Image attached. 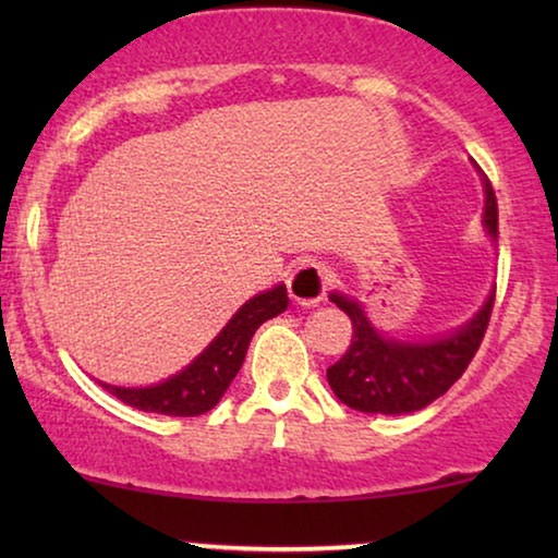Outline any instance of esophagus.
<instances>
[{"label": "esophagus", "instance_id": "34e87169", "mask_svg": "<svg viewBox=\"0 0 558 558\" xmlns=\"http://www.w3.org/2000/svg\"><path fill=\"white\" fill-rule=\"evenodd\" d=\"M330 289V271L319 264H300L289 277V296L302 307H315Z\"/></svg>", "mask_w": 558, "mask_h": 558}]
</instances>
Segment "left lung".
<instances>
[{"instance_id":"1","label":"left lung","mask_w":558,"mask_h":558,"mask_svg":"<svg viewBox=\"0 0 558 558\" xmlns=\"http://www.w3.org/2000/svg\"><path fill=\"white\" fill-rule=\"evenodd\" d=\"M485 228L498 239V201L490 180L485 178ZM330 302L345 312L353 323V340L345 355L327 368V380L335 396L365 414H407L449 391L462 378L485 338L495 304V292L470 325L449 338L429 342L386 340L373 330L365 312L355 300L330 294Z\"/></svg>"}]
</instances>
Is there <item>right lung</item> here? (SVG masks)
I'll return each instance as SVG.
<instances>
[{"label":"right lung","instance_id":"1","mask_svg":"<svg viewBox=\"0 0 558 558\" xmlns=\"http://www.w3.org/2000/svg\"><path fill=\"white\" fill-rule=\"evenodd\" d=\"M287 304L289 296L284 284L248 300L235 312L231 323L223 327V332L185 371H180L178 376L165 380V384L149 388H119L109 384L101 386L117 396L119 401L140 411H151V414L165 416H201L216 407L220 396L226 393V388L231 386L235 373L241 371L254 332L266 319L284 312Z\"/></svg>","mask_w":558,"mask_h":558}]
</instances>
